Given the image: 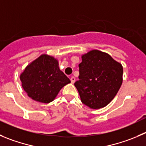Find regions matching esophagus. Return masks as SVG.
Wrapping results in <instances>:
<instances>
[{
	"label": "esophagus",
	"mask_w": 146,
	"mask_h": 146,
	"mask_svg": "<svg viewBox=\"0 0 146 146\" xmlns=\"http://www.w3.org/2000/svg\"><path fill=\"white\" fill-rule=\"evenodd\" d=\"M70 80H71V82H72V84H74V83L75 82V77L72 76V77L70 78Z\"/></svg>",
	"instance_id": "esophagus-1"
}]
</instances>
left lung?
<instances>
[{"mask_svg": "<svg viewBox=\"0 0 146 146\" xmlns=\"http://www.w3.org/2000/svg\"><path fill=\"white\" fill-rule=\"evenodd\" d=\"M79 80L74 83L83 104L100 109L112 100L123 83V66L108 54L92 50L82 56Z\"/></svg>", "mask_w": 146, "mask_h": 146, "instance_id": "1", "label": "left lung"}]
</instances>
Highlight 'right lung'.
Masks as SVG:
<instances>
[{"label":"right lung","instance_id":"right-lung-1","mask_svg":"<svg viewBox=\"0 0 146 146\" xmlns=\"http://www.w3.org/2000/svg\"><path fill=\"white\" fill-rule=\"evenodd\" d=\"M22 87L34 100L48 103L55 99L61 89L71 82L59 68L54 57L42 54L29 64L20 75Z\"/></svg>","mask_w":146,"mask_h":146}]
</instances>
